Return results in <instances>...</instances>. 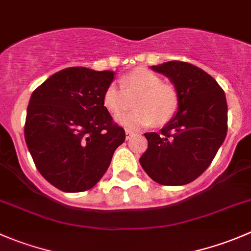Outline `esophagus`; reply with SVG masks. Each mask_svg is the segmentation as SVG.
<instances>
[{
    "label": "esophagus",
    "mask_w": 251,
    "mask_h": 251,
    "mask_svg": "<svg viewBox=\"0 0 251 251\" xmlns=\"http://www.w3.org/2000/svg\"><path fill=\"white\" fill-rule=\"evenodd\" d=\"M125 135H126V140H130V138L133 136V132H132V131L126 130V131H125Z\"/></svg>",
    "instance_id": "obj_1"
}]
</instances>
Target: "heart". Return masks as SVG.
Here are the masks:
<instances>
[{
  "label": "heart",
  "instance_id": "b5f03b06",
  "mask_svg": "<svg viewBox=\"0 0 251 251\" xmlns=\"http://www.w3.org/2000/svg\"><path fill=\"white\" fill-rule=\"evenodd\" d=\"M121 86L110 83L103 92V105L111 115H118L130 105L136 109L119 115L116 123L128 130H140L151 125H163L171 120L178 108V97L171 85L161 82V78L146 69L136 68L120 80Z\"/></svg>",
  "mask_w": 251,
  "mask_h": 251
}]
</instances>
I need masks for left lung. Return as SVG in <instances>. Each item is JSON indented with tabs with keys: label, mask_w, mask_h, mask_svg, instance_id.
<instances>
[{
	"label": "left lung",
	"mask_w": 251,
	"mask_h": 251,
	"mask_svg": "<svg viewBox=\"0 0 251 251\" xmlns=\"http://www.w3.org/2000/svg\"><path fill=\"white\" fill-rule=\"evenodd\" d=\"M165 75L178 97V108L161 133H144L148 148L141 166L156 183L183 186L209 168L227 133V102L214 77L178 60L151 67Z\"/></svg>",
	"instance_id": "left-lung-1"
}]
</instances>
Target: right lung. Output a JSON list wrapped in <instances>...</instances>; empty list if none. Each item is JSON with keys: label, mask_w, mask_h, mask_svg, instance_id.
I'll return each mask as SVG.
<instances>
[{"label": "right lung", "mask_w": 251, "mask_h": 251, "mask_svg": "<svg viewBox=\"0 0 251 251\" xmlns=\"http://www.w3.org/2000/svg\"><path fill=\"white\" fill-rule=\"evenodd\" d=\"M111 70L65 68L32 92L24 135L40 174L58 189H91L109 168L125 141L103 105V92L114 80Z\"/></svg>", "instance_id": "1"}]
</instances>
